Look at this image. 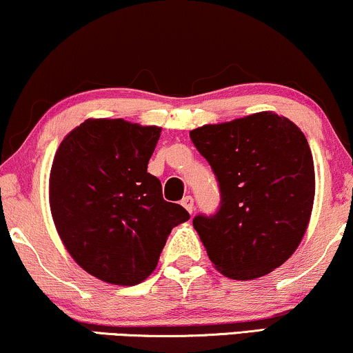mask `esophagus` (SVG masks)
I'll use <instances>...</instances> for the list:
<instances>
[{"mask_svg":"<svg viewBox=\"0 0 353 353\" xmlns=\"http://www.w3.org/2000/svg\"><path fill=\"white\" fill-rule=\"evenodd\" d=\"M181 204L184 205L185 210H188L189 214H192V212H194V199H192V197H190V196H185L184 199L181 201Z\"/></svg>","mask_w":353,"mask_h":353,"instance_id":"1","label":"esophagus"}]
</instances>
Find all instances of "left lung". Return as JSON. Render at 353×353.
Listing matches in <instances>:
<instances>
[{"mask_svg": "<svg viewBox=\"0 0 353 353\" xmlns=\"http://www.w3.org/2000/svg\"><path fill=\"white\" fill-rule=\"evenodd\" d=\"M189 136L221 189L217 212L192 221L210 262L236 281L272 272L301 244L314 205V159L303 132L264 111Z\"/></svg>", "mask_w": 353, "mask_h": 353, "instance_id": "8db88e82", "label": "left lung"}]
</instances>
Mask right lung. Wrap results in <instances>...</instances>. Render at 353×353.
Listing matches in <instances>:
<instances>
[{"label":"right lung","instance_id":"add662e5","mask_svg":"<svg viewBox=\"0 0 353 353\" xmlns=\"http://www.w3.org/2000/svg\"><path fill=\"white\" fill-rule=\"evenodd\" d=\"M157 125L86 119L63 139L50 174L52 221L71 257L88 274L136 285L156 269L172 228L189 221L164 201L148 163Z\"/></svg>","mask_w":353,"mask_h":353}]
</instances>
